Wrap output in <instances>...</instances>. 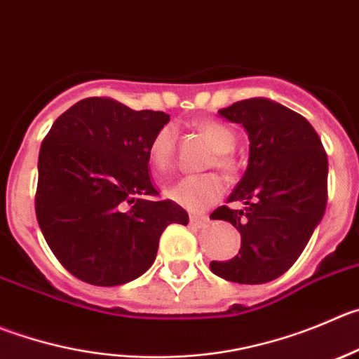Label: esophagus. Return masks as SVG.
I'll list each match as a JSON object with an SVG mask.
<instances>
[{
    "label": "esophagus",
    "instance_id": "34e87169",
    "mask_svg": "<svg viewBox=\"0 0 359 359\" xmlns=\"http://www.w3.org/2000/svg\"><path fill=\"white\" fill-rule=\"evenodd\" d=\"M189 221H191V225L198 226V229H203V226L209 225V217L202 216V214H191Z\"/></svg>",
    "mask_w": 359,
    "mask_h": 359
}]
</instances>
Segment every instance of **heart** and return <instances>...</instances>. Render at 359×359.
<instances>
[{"mask_svg": "<svg viewBox=\"0 0 359 359\" xmlns=\"http://www.w3.org/2000/svg\"><path fill=\"white\" fill-rule=\"evenodd\" d=\"M200 133L209 140L212 149L216 150L210 166H216L229 180H233L237 175V164L233 161L232 152L237 145V138L233 130L225 123L214 122V120H203L198 126ZM177 145V129L173 126H164L154 134L152 142L149 145L150 164L154 170L164 173L172 166L173 156H175ZM225 193V184L214 173L205 175H189L177 180L170 187H166V196L179 203L184 209L191 212L209 209L217 202Z\"/></svg>", "mask_w": 359, "mask_h": 359, "instance_id": "heart-1", "label": "heart"}]
</instances>
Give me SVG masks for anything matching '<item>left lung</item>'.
Masks as SVG:
<instances>
[{
	"label": "left lung",
	"mask_w": 359,
	"mask_h": 359,
	"mask_svg": "<svg viewBox=\"0 0 359 359\" xmlns=\"http://www.w3.org/2000/svg\"><path fill=\"white\" fill-rule=\"evenodd\" d=\"M219 115L243 123L250 138V163L229 202L210 219L239 230L241 250L210 271L233 283L259 285L294 266L327 203V156L319 134L304 116L269 99H244Z\"/></svg>",
	"instance_id": "8db88e82"
}]
</instances>
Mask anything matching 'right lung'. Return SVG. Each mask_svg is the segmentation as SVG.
<instances>
[{
    "label": "right lung",
    "mask_w": 359,
    "mask_h": 359,
    "mask_svg": "<svg viewBox=\"0 0 359 359\" xmlns=\"http://www.w3.org/2000/svg\"><path fill=\"white\" fill-rule=\"evenodd\" d=\"M170 115L88 97L55 120L39 154L35 212L63 267L97 287L123 285L154 264L170 223L189 216L157 200L149 145Z\"/></svg>",
    "instance_id": "right-lung-1"
}]
</instances>
